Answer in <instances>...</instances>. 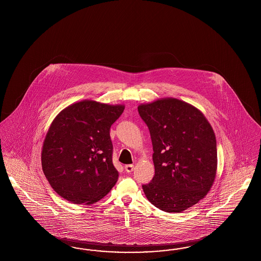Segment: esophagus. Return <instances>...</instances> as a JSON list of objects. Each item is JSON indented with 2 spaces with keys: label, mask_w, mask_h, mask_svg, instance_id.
<instances>
[{
  "label": "esophagus",
  "mask_w": 261,
  "mask_h": 261,
  "mask_svg": "<svg viewBox=\"0 0 261 261\" xmlns=\"http://www.w3.org/2000/svg\"><path fill=\"white\" fill-rule=\"evenodd\" d=\"M124 168H125L126 172L130 173V172H132L134 170V165H126V166H124Z\"/></svg>",
  "instance_id": "obj_1"
}]
</instances>
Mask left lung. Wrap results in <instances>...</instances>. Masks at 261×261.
I'll list each match as a JSON object with an SVG mask.
<instances>
[{
    "label": "left lung",
    "mask_w": 261,
    "mask_h": 261,
    "mask_svg": "<svg viewBox=\"0 0 261 261\" xmlns=\"http://www.w3.org/2000/svg\"><path fill=\"white\" fill-rule=\"evenodd\" d=\"M150 132L155 175L142 190L151 204L182 213L205 197L215 179L216 139L205 116L189 103L163 98L141 104Z\"/></svg>",
    "instance_id": "1"
}]
</instances>
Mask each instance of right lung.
Listing matches in <instances>:
<instances>
[{
    "label": "right lung",
    "instance_id": "add662e5",
    "mask_svg": "<svg viewBox=\"0 0 261 261\" xmlns=\"http://www.w3.org/2000/svg\"><path fill=\"white\" fill-rule=\"evenodd\" d=\"M123 110V105L83 100L56 116L41 160L44 174L58 195L73 204L91 205L116 185L119 172L112 161L110 128Z\"/></svg>",
    "mask_w": 261,
    "mask_h": 261
}]
</instances>
